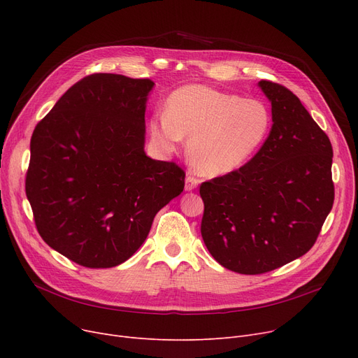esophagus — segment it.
<instances>
[{"label": "esophagus", "instance_id": "esophagus-1", "mask_svg": "<svg viewBox=\"0 0 358 358\" xmlns=\"http://www.w3.org/2000/svg\"><path fill=\"white\" fill-rule=\"evenodd\" d=\"M199 182H200L199 178H196V177H193V176H189V177L185 178V190H187V192L194 190L196 187L199 185Z\"/></svg>", "mask_w": 358, "mask_h": 358}]
</instances>
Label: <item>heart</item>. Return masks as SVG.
I'll return each mask as SVG.
<instances>
[{"label":"heart","instance_id":"b5f03b06","mask_svg":"<svg viewBox=\"0 0 358 358\" xmlns=\"http://www.w3.org/2000/svg\"><path fill=\"white\" fill-rule=\"evenodd\" d=\"M271 111L266 103L241 99L206 85L192 84L174 91L166 111L149 120V135L164 154L189 139L192 165L204 176H223L248 162L266 142Z\"/></svg>","mask_w":358,"mask_h":358}]
</instances>
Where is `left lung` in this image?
Here are the masks:
<instances>
[{
    "instance_id": "obj_1",
    "label": "left lung",
    "mask_w": 358,
    "mask_h": 358,
    "mask_svg": "<svg viewBox=\"0 0 358 358\" xmlns=\"http://www.w3.org/2000/svg\"><path fill=\"white\" fill-rule=\"evenodd\" d=\"M273 127L241 168L204 181L201 236L220 266L262 274L305 255L334 204L332 145L285 85L258 83Z\"/></svg>"
}]
</instances>
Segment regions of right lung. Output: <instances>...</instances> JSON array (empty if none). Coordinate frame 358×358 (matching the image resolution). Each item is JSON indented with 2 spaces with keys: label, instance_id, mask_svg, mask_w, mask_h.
I'll return each mask as SVG.
<instances>
[{
  "label": "right lung",
  "instance_id": "obj_1",
  "mask_svg": "<svg viewBox=\"0 0 358 358\" xmlns=\"http://www.w3.org/2000/svg\"><path fill=\"white\" fill-rule=\"evenodd\" d=\"M152 87L148 78L88 75L34 127L26 196L37 232L83 267L129 259L155 215L184 190L181 166L143 150Z\"/></svg>",
  "mask_w": 358,
  "mask_h": 358
}]
</instances>
